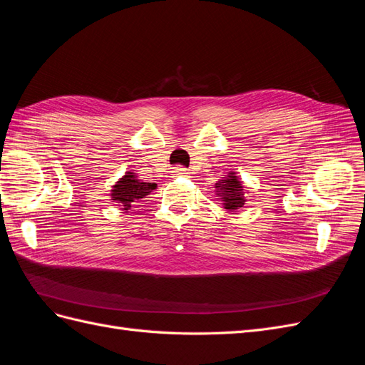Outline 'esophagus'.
<instances>
[{
	"mask_svg": "<svg viewBox=\"0 0 365 365\" xmlns=\"http://www.w3.org/2000/svg\"><path fill=\"white\" fill-rule=\"evenodd\" d=\"M187 173H189V172H187V170L182 169V168H175V169H173V175H175V176H187Z\"/></svg>",
	"mask_w": 365,
	"mask_h": 365,
	"instance_id": "esophagus-1",
	"label": "esophagus"
}]
</instances>
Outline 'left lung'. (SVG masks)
I'll return each mask as SVG.
<instances>
[{
	"mask_svg": "<svg viewBox=\"0 0 365 365\" xmlns=\"http://www.w3.org/2000/svg\"><path fill=\"white\" fill-rule=\"evenodd\" d=\"M215 193L219 197V201H222L224 208H227L228 212H235V210L244 207L247 202L244 182L237 178L236 172H228L227 176L219 180L215 184Z\"/></svg>",
	"mask_w": 365,
	"mask_h": 365,
	"instance_id": "8db88e82",
	"label": "left lung"
}]
</instances>
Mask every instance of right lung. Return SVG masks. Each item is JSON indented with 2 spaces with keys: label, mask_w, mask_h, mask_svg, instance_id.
Listing matches in <instances>:
<instances>
[{
  "label": "right lung",
  "mask_w": 365,
  "mask_h": 365,
  "mask_svg": "<svg viewBox=\"0 0 365 365\" xmlns=\"http://www.w3.org/2000/svg\"><path fill=\"white\" fill-rule=\"evenodd\" d=\"M157 189V184L153 182H145L138 180L137 173L134 172H126L118 181L113 185L111 193H109V197H111L113 202H117L125 213H128V210L130 208L132 202H135L138 200H143L148 195H150L152 190Z\"/></svg>",
  "instance_id": "1"
}]
</instances>
